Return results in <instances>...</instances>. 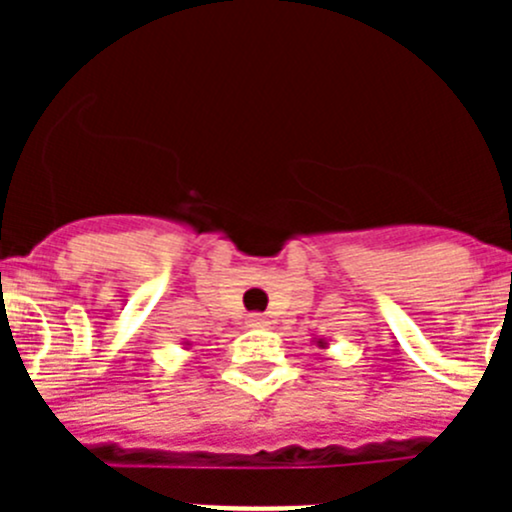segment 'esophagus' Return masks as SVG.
Instances as JSON below:
<instances>
[{
	"label": "esophagus",
	"mask_w": 512,
	"mask_h": 512,
	"mask_svg": "<svg viewBox=\"0 0 512 512\" xmlns=\"http://www.w3.org/2000/svg\"><path fill=\"white\" fill-rule=\"evenodd\" d=\"M248 325L251 328H264V325H269V318L261 315V312H253V315H248Z\"/></svg>",
	"instance_id": "esophagus-1"
}]
</instances>
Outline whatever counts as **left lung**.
Listing matches in <instances>:
<instances>
[{"label":"left lung","mask_w":512,"mask_h":512,"mask_svg":"<svg viewBox=\"0 0 512 512\" xmlns=\"http://www.w3.org/2000/svg\"><path fill=\"white\" fill-rule=\"evenodd\" d=\"M312 343H315V346H318V348H328V338H315V341H312Z\"/></svg>","instance_id":"left-lung-1"}]
</instances>
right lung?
I'll return each mask as SVG.
<instances>
[{
    "instance_id": "1",
    "label": "right lung",
    "mask_w": 512,
    "mask_h": 512,
    "mask_svg": "<svg viewBox=\"0 0 512 512\" xmlns=\"http://www.w3.org/2000/svg\"><path fill=\"white\" fill-rule=\"evenodd\" d=\"M189 346H192V343H189V341H184V348H189Z\"/></svg>"
}]
</instances>
